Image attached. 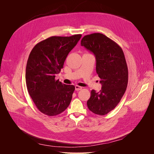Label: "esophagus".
Returning a JSON list of instances; mask_svg holds the SVG:
<instances>
[{"instance_id":"34e87169","label":"esophagus","mask_w":154,"mask_h":154,"mask_svg":"<svg viewBox=\"0 0 154 154\" xmlns=\"http://www.w3.org/2000/svg\"><path fill=\"white\" fill-rule=\"evenodd\" d=\"M75 90L76 91H79V90H81L82 89V87L79 86V85H75Z\"/></svg>"}]
</instances>
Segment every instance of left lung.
<instances>
[{
  "label": "left lung",
  "mask_w": 154,
  "mask_h": 154,
  "mask_svg": "<svg viewBox=\"0 0 154 154\" xmlns=\"http://www.w3.org/2000/svg\"><path fill=\"white\" fill-rule=\"evenodd\" d=\"M81 45L93 52L96 60V72L102 89L93 90L87 106L93 113L105 115L118 105L126 90L128 68L121 48L100 33L85 36Z\"/></svg>",
  "instance_id": "obj_1"
}]
</instances>
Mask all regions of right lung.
<instances>
[{"instance_id": "1", "label": "right lung", "mask_w": 154, "mask_h": 154, "mask_svg": "<svg viewBox=\"0 0 154 154\" xmlns=\"http://www.w3.org/2000/svg\"><path fill=\"white\" fill-rule=\"evenodd\" d=\"M81 37V34L49 37L36 44L29 55L26 85L36 108L43 114L58 115L71 103L75 86L63 84L55 78Z\"/></svg>"}]
</instances>
